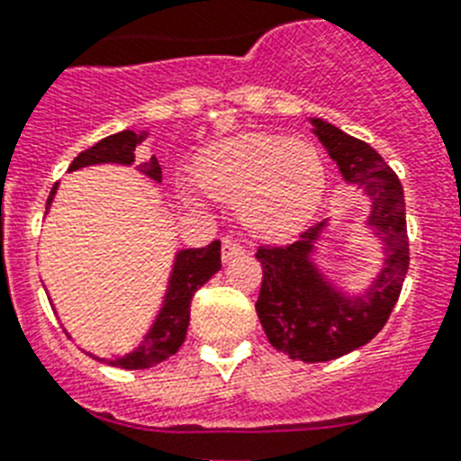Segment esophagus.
<instances>
[{
	"mask_svg": "<svg viewBox=\"0 0 461 461\" xmlns=\"http://www.w3.org/2000/svg\"><path fill=\"white\" fill-rule=\"evenodd\" d=\"M244 246H239L237 241H231V239H224L222 241V260H234V258H241L244 256Z\"/></svg>",
	"mask_w": 461,
	"mask_h": 461,
	"instance_id": "1",
	"label": "esophagus"
}]
</instances>
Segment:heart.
<instances>
[{
	"mask_svg": "<svg viewBox=\"0 0 461 461\" xmlns=\"http://www.w3.org/2000/svg\"><path fill=\"white\" fill-rule=\"evenodd\" d=\"M194 179L210 198L237 203L241 227L263 241L299 234L325 194L321 153L306 140L275 133H241L212 143L195 158ZM179 195L191 208H201L191 188L181 186Z\"/></svg>",
	"mask_w": 461,
	"mask_h": 461,
	"instance_id": "heart-1",
	"label": "heart"
}]
</instances>
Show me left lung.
<instances>
[{"instance_id":"obj_1","label":"left lung","mask_w":461,"mask_h":461,"mask_svg":"<svg viewBox=\"0 0 461 461\" xmlns=\"http://www.w3.org/2000/svg\"><path fill=\"white\" fill-rule=\"evenodd\" d=\"M347 186L368 203L364 227L380 244V270L366 287L349 289L322 267L321 241L332 220L308 227L294 244L260 246L263 266L256 313L275 349L294 361H332L378 335L400 299L409 270L404 188L368 143L325 119L308 117Z\"/></svg>"}]
</instances>
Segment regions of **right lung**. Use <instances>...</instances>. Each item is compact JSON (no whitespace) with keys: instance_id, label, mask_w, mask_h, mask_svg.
Here are the masks:
<instances>
[{"instance_id":"right-lung-1","label":"right lung","mask_w":461,"mask_h":461,"mask_svg":"<svg viewBox=\"0 0 461 461\" xmlns=\"http://www.w3.org/2000/svg\"><path fill=\"white\" fill-rule=\"evenodd\" d=\"M148 139V129L143 131H119L112 133L100 143H95L88 150H83L78 158L68 165V172L83 169V167L93 165H124L131 167L136 162V148ZM140 174H146L148 179H153L155 184L162 181V167H159L158 158H150L146 162H140L136 167ZM57 186L54 184L47 198V210L52 208L54 195H57ZM222 267L220 260V241H212L205 249H181L174 253L172 273L167 280L165 296L159 303V311L155 315V321L150 322V328L140 342L133 347L129 354H114V357H95L90 354L95 361H103L114 368H126V371H143V368H153V366L162 364L167 358L179 351V347L186 339L188 321H191V299L205 282L212 277Z\"/></svg>"}]
</instances>
